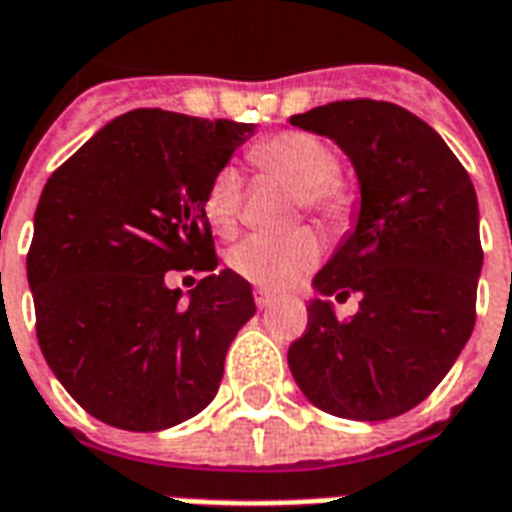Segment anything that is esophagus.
I'll list each match as a JSON object with an SVG mask.
<instances>
[{
  "mask_svg": "<svg viewBox=\"0 0 512 512\" xmlns=\"http://www.w3.org/2000/svg\"><path fill=\"white\" fill-rule=\"evenodd\" d=\"M272 304H275V296H272V293L256 291V307H259V310H269Z\"/></svg>",
  "mask_w": 512,
  "mask_h": 512,
  "instance_id": "1",
  "label": "esophagus"
}]
</instances>
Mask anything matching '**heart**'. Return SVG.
Here are the masks:
<instances>
[{
    "label": "heart",
    "mask_w": 512,
    "mask_h": 512,
    "mask_svg": "<svg viewBox=\"0 0 512 512\" xmlns=\"http://www.w3.org/2000/svg\"><path fill=\"white\" fill-rule=\"evenodd\" d=\"M253 162L264 173L299 189L304 208L326 219H342L350 197L336 184V157L320 138L280 133L253 149ZM243 181L235 168H221L202 197V213L216 235H232L240 221ZM320 259V240L310 229L291 235H251L229 251V267L264 291H283Z\"/></svg>",
    "instance_id": "heart-1"
}]
</instances>
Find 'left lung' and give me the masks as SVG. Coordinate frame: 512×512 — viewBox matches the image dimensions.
<instances>
[{"label": "left lung", "mask_w": 512, "mask_h": 512, "mask_svg": "<svg viewBox=\"0 0 512 512\" xmlns=\"http://www.w3.org/2000/svg\"><path fill=\"white\" fill-rule=\"evenodd\" d=\"M291 125L347 154L360 208L312 280L310 326L288 368L326 414L400 417L438 387L473 334L483 267L473 181L425 120L387 101H336L293 114ZM350 292L361 310L339 321L330 299Z\"/></svg>", "instance_id": "obj_1"}]
</instances>
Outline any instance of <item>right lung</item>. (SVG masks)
I'll return each mask as SVG.
<instances>
[{
    "label": "right lung",
    "instance_id": "obj_1",
    "mask_svg": "<svg viewBox=\"0 0 512 512\" xmlns=\"http://www.w3.org/2000/svg\"><path fill=\"white\" fill-rule=\"evenodd\" d=\"M256 125L162 109L114 117L47 178L26 275L47 366L87 414L157 433L216 398L251 283L216 269L202 197ZM170 268L208 271L181 300Z\"/></svg>",
    "mask_w": 512,
    "mask_h": 512
}]
</instances>
